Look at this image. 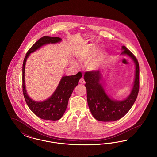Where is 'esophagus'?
Returning a JSON list of instances; mask_svg holds the SVG:
<instances>
[{"mask_svg": "<svg viewBox=\"0 0 157 157\" xmlns=\"http://www.w3.org/2000/svg\"><path fill=\"white\" fill-rule=\"evenodd\" d=\"M79 83H81V84H84L85 82V80H84V79L82 78H81L80 79V80H79Z\"/></svg>", "mask_w": 157, "mask_h": 157, "instance_id": "1", "label": "esophagus"}]
</instances>
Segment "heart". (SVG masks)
Masks as SVG:
<instances>
[{
  "mask_svg": "<svg viewBox=\"0 0 157 157\" xmlns=\"http://www.w3.org/2000/svg\"><path fill=\"white\" fill-rule=\"evenodd\" d=\"M98 51V48H93L85 52L82 53L81 54H78L77 55V58L82 62L86 63L97 54ZM107 56L108 53L105 51H102L98 53L95 57H94L88 62L87 65L88 69L90 71H97L104 65L106 61ZM71 63L74 66H77V64L75 61L72 60Z\"/></svg>",
  "mask_w": 157,
  "mask_h": 157,
  "instance_id": "b5f03b06",
  "label": "heart"
}]
</instances>
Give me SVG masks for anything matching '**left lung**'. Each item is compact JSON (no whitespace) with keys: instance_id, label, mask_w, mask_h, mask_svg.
<instances>
[{"instance_id":"8db88e82","label":"left lung","mask_w":157,"mask_h":157,"mask_svg":"<svg viewBox=\"0 0 157 157\" xmlns=\"http://www.w3.org/2000/svg\"><path fill=\"white\" fill-rule=\"evenodd\" d=\"M121 55L128 56L134 62L135 78L129 95L123 100L112 99L103 86V76L99 71L86 72L84 80L87 92V101L93 117L102 122L120 120L130 110L138 96L140 88V67L134 55L125 46H122Z\"/></svg>"}]
</instances>
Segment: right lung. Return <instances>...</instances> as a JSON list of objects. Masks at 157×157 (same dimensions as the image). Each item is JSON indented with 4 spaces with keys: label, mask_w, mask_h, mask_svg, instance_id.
<instances>
[{
    "label": "right lung",
    "mask_w": 157,
    "mask_h": 157,
    "mask_svg": "<svg viewBox=\"0 0 157 157\" xmlns=\"http://www.w3.org/2000/svg\"><path fill=\"white\" fill-rule=\"evenodd\" d=\"M61 41L62 39L58 37H41L26 53L23 63L22 88L25 99L30 110L39 118L43 120L56 121L62 118L67 108L69 99L74 88L78 85L79 79L82 77V74L79 72L75 75L62 76L52 95L45 101L39 102L30 98L26 90L25 65L30 53L35 52L44 45L56 44Z\"/></svg>",
    "instance_id": "obj_1"
}]
</instances>
